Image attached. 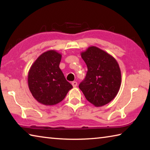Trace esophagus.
Segmentation results:
<instances>
[{
	"label": "esophagus",
	"instance_id": "esophagus-1",
	"mask_svg": "<svg viewBox=\"0 0 150 150\" xmlns=\"http://www.w3.org/2000/svg\"><path fill=\"white\" fill-rule=\"evenodd\" d=\"M71 84H72L73 87H76L77 86V83L76 82V81H73V82H72Z\"/></svg>",
	"mask_w": 150,
	"mask_h": 150
}]
</instances>
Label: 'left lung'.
<instances>
[{"label":"left lung","instance_id":"8db88e82","mask_svg":"<svg viewBox=\"0 0 150 150\" xmlns=\"http://www.w3.org/2000/svg\"><path fill=\"white\" fill-rule=\"evenodd\" d=\"M81 55L88 71L79 87L86 99L96 107L109 103L115 98L121 85V71L117 61L96 46L88 47Z\"/></svg>","mask_w":150,"mask_h":150}]
</instances>
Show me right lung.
Returning a JSON list of instances; mask_svg holds the SVG:
<instances>
[{
	"mask_svg": "<svg viewBox=\"0 0 150 150\" xmlns=\"http://www.w3.org/2000/svg\"><path fill=\"white\" fill-rule=\"evenodd\" d=\"M61 59L62 54L55 50L47 51L37 58L29 70V89L35 99L42 105H57L73 88L60 69Z\"/></svg>",
	"mask_w": 150,
	"mask_h": 150,
	"instance_id": "right-lung-1",
	"label": "right lung"
}]
</instances>
